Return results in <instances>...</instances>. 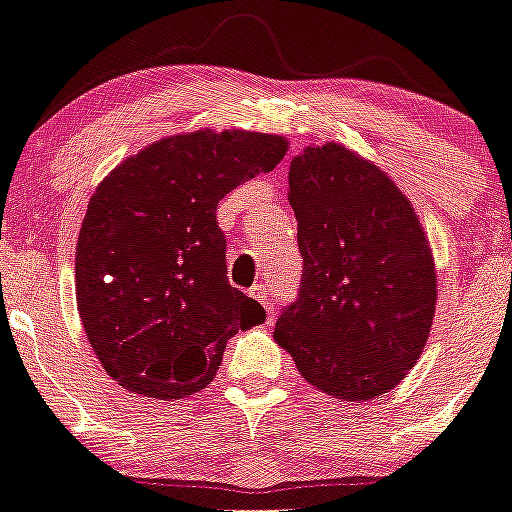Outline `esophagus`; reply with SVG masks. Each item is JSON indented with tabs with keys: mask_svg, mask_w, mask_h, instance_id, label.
I'll use <instances>...</instances> for the list:
<instances>
[{
	"mask_svg": "<svg viewBox=\"0 0 512 512\" xmlns=\"http://www.w3.org/2000/svg\"><path fill=\"white\" fill-rule=\"evenodd\" d=\"M251 295H254V298L261 302L263 307H266L268 315H273V295H271V290H268V285H263V283L254 285V288H251Z\"/></svg>",
	"mask_w": 512,
	"mask_h": 512,
	"instance_id": "esophagus-1",
	"label": "esophagus"
}]
</instances>
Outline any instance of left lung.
I'll return each instance as SVG.
<instances>
[{"label":"left lung","instance_id":"1","mask_svg":"<svg viewBox=\"0 0 512 512\" xmlns=\"http://www.w3.org/2000/svg\"><path fill=\"white\" fill-rule=\"evenodd\" d=\"M288 183L302 283L273 337L334 398L388 393L420 359L437 305L420 219L381 168L339 144L305 148Z\"/></svg>","mask_w":512,"mask_h":512}]
</instances>
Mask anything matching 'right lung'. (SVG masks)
<instances>
[{"instance_id": "add662e5", "label": "right lung", "mask_w": 512, "mask_h": 512, "mask_svg": "<svg viewBox=\"0 0 512 512\" xmlns=\"http://www.w3.org/2000/svg\"><path fill=\"white\" fill-rule=\"evenodd\" d=\"M283 136L212 131L168 136L119 163L87 205L75 295L104 371L148 398H188L212 381L227 339L266 320L229 285L217 202L271 173Z\"/></svg>"}]
</instances>
